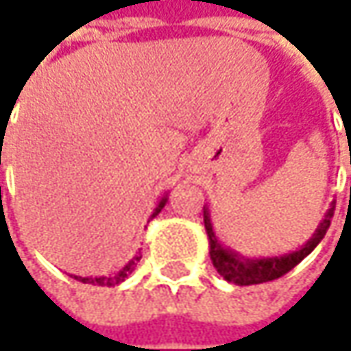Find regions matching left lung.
I'll return each instance as SVG.
<instances>
[{
    "label": "left lung",
    "mask_w": 351,
    "mask_h": 351,
    "mask_svg": "<svg viewBox=\"0 0 351 351\" xmlns=\"http://www.w3.org/2000/svg\"><path fill=\"white\" fill-rule=\"evenodd\" d=\"M332 215H334V201L328 205V209L324 213L322 221L317 226V230L313 236L304 242L301 248L295 252L283 254V256H263V258H248L238 254L236 250L224 246L219 240V236L215 232V226L210 221L209 207H203V221H205V230H207V240H209V256L210 262L215 265V269L219 271V276L224 277L228 283L234 285H258L265 281H274L277 277L285 276L291 271L299 262H303L304 258L317 248L320 240L324 238L328 226H330Z\"/></svg>",
    "instance_id": "1"
}]
</instances>
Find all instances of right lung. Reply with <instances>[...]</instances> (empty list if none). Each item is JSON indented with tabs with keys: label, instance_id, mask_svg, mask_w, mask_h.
<instances>
[{
	"label": "right lung",
	"instance_id": "add662e5",
	"mask_svg": "<svg viewBox=\"0 0 351 351\" xmlns=\"http://www.w3.org/2000/svg\"><path fill=\"white\" fill-rule=\"evenodd\" d=\"M166 203H168V193H164V195L160 197V201H158V205H156V209L152 210V215H150V219H148V223L154 219V217H158V213L166 207ZM142 254L141 250L134 254V258L132 260H128V263H125L117 274H113V276H91V277H82V276H74V279H77V281H82V283H89V285H101V287H113V285H119V283H123L125 279H127L132 271H134V267H136V263L141 262Z\"/></svg>",
	"mask_w": 351,
	"mask_h": 351
}]
</instances>
